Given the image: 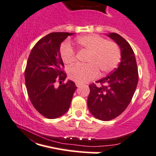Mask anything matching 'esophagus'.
I'll return each instance as SVG.
<instances>
[{
	"label": "esophagus",
	"mask_w": 156,
	"mask_h": 156,
	"mask_svg": "<svg viewBox=\"0 0 156 156\" xmlns=\"http://www.w3.org/2000/svg\"><path fill=\"white\" fill-rule=\"evenodd\" d=\"M76 87H80V86H81V84H80V83H76Z\"/></svg>",
	"instance_id": "esophagus-1"
}]
</instances>
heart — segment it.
I'll return each mask as SVG.
<instances>
[{
	"label": "heart",
	"mask_w": 156,
	"mask_h": 156,
	"mask_svg": "<svg viewBox=\"0 0 156 156\" xmlns=\"http://www.w3.org/2000/svg\"><path fill=\"white\" fill-rule=\"evenodd\" d=\"M75 43L80 51L88 52L87 65H76L68 69L69 78L76 83H87L97 77L98 71H101L102 74L110 73L119 62L121 53L118 45L101 37L85 35L76 38ZM60 55L65 64L72 63L75 59L74 49L67 41L61 46Z\"/></svg>",
	"instance_id": "obj_1"
}]
</instances>
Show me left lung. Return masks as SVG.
<instances>
[{
	"instance_id": "8db88e82",
	"label": "left lung",
	"mask_w": 156,
	"mask_h": 156,
	"mask_svg": "<svg viewBox=\"0 0 156 156\" xmlns=\"http://www.w3.org/2000/svg\"><path fill=\"white\" fill-rule=\"evenodd\" d=\"M120 47L121 62L110 75L91 84L87 104L90 113L98 119L109 121L119 116L127 108L138 83V71L132 48L116 33L107 34Z\"/></svg>"
}]
</instances>
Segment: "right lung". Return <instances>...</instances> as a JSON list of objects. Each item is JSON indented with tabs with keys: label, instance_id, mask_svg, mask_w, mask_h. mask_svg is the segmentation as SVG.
<instances>
[{
	"label": "right lung",
	"instance_id": "right-lung-1",
	"mask_svg": "<svg viewBox=\"0 0 156 156\" xmlns=\"http://www.w3.org/2000/svg\"><path fill=\"white\" fill-rule=\"evenodd\" d=\"M73 34L54 32L46 35L35 44L27 62L25 79L28 97L34 107L47 119L58 118L67 113L77 88L71 80L55 86L58 80L65 81L67 77L62 70L65 65L60 46Z\"/></svg>",
	"mask_w": 156,
	"mask_h": 156
}]
</instances>
